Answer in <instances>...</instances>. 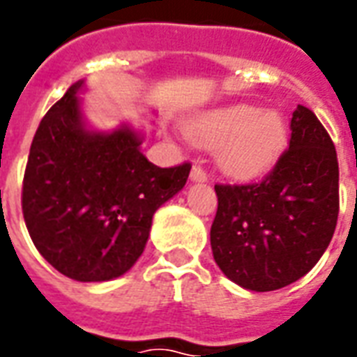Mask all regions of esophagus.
Masks as SVG:
<instances>
[{
  "label": "esophagus",
  "instance_id": "obj_1",
  "mask_svg": "<svg viewBox=\"0 0 357 357\" xmlns=\"http://www.w3.org/2000/svg\"><path fill=\"white\" fill-rule=\"evenodd\" d=\"M189 178H191V181H208V174H206V170L202 168L201 164H193Z\"/></svg>",
  "mask_w": 357,
  "mask_h": 357
}]
</instances>
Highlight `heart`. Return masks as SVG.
Instances as JSON below:
<instances>
[{
	"label": "heart",
	"mask_w": 357,
	"mask_h": 357,
	"mask_svg": "<svg viewBox=\"0 0 357 357\" xmlns=\"http://www.w3.org/2000/svg\"><path fill=\"white\" fill-rule=\"evenodd\" d=\"M187 135L204 147H216L227 174L239 179L260 176L283 151L287 130L275 110L237 105L214 110L193 120Z\"/></svg>",
	"instance_id": "1"
}]
</instances>
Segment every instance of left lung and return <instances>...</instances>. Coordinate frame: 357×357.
I'll return each instance as SVG.
<instances>
[{"label":"left lung","mask_w":357,"mask_h":357,"mask_svg":"<svg viewBox=\"0 0 357 357\" xmlns=\"http://www.w3.org/2000/svg\"><path fill=\"white\" fill-rule=\"evenodd\" d=\"M214 189L212 255L243 289L266 292L294 283L329 247L338 218L337 151L306 107L292 112L289 149L262 181Z\"/></svg>","instance_id":"1"}]
</instances>
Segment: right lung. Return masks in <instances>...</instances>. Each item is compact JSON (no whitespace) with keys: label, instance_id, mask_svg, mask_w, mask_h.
Listing matches in <instances>:
<instances>
[{"label":"right lung","instance_id":"obj_1","mask_svg":"<svg viewBox=\"0 0 357 357\" xmlns=\"http://www.w3.org/2000/svg\"><path fill=\"white\" fill-rule=\"evenodd\" d=\"M76 82L36 130L22 181V214L40 255L63 275H124L147 245L155 212L185 185L191 164L158 168L130 126L84 124Z\"/></svg>","mask_w":357,"mask_h":357}]
</instances>
